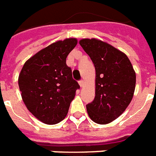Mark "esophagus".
Here are the masks:
<instances>
[{
	"label": "esophagus",
	"mask_w": 156,
	"mask_h": 156,
	"mask_svg": "<svg viewBox=\"0 0 156 156\" xmlns=\"http://www.w3.org/2000/svg\"><path fill=\"white\" fill-rule=\"evenodd\" d=\"M79 85H80V87H81V88H83V87L84 86V82L83 81V80L79 81Z\"/></svg>",
	"instance_id": "esophagus-1"
}]
</instances>
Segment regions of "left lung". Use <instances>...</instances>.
Instances as JSON below:
<instances>
[{
  "label": "left lung",
  "instance_id": "8db88e82",
  "mask_svg": "<svg viewBox=\"0 0 156 156\" xmlns=\"http://www.w3.org/2000/svg\"><path fill=\"white\" fill-rule=\"evenodd\" d=\"M79 44L94 65L95 98L86 105L88 116L99 124L116 119L133 98L136 75L124 52L105 41L84 38Z\"/></svg>",
  "mask_w": 156,
  "mask_h": 156
}]
</instances>
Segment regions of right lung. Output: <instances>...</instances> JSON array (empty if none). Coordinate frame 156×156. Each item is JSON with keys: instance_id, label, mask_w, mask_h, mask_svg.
I'll list each match as a JSON object with an SVG mask.
<instances>
[{"instance_id": "1", "label": "right lung", "mask_w": 156, "mask_h": 156, "mask_svg": "<svg viewBox=\"0 0 156 156\" xmlns=\"http://www.w3.org/2000/svg\"><path fill=\"white\" fill-rule=\"evenodd\" d=\"M77 43L76 38L51 43L29 58L19 74V88L26 107L44 124H56L64 119L80 88L66 64V58Z\"/></svg>"}]
</instances>
